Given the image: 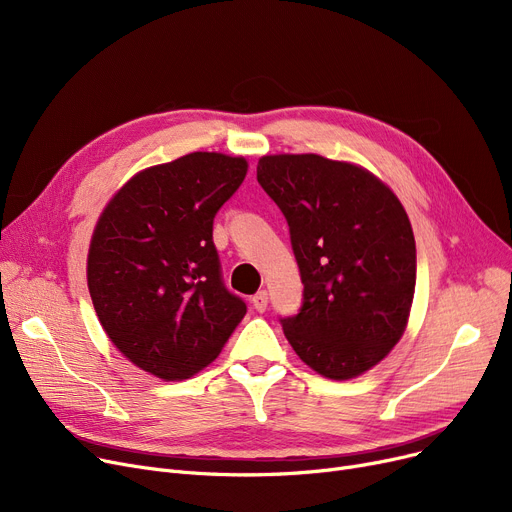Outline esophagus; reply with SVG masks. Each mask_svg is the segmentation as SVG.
<instances>
[{"label": "esophagus", "mask_w": 512, "mask_h": 512, "mask_svg": "<svg viewBox=\"0 0 512 512\" xmlns=\"http://www.w3.org/2000/svg\"><path fill=\"white\" fill-rule=\"evenodd\" d=\"M251 303H253V307L257 309V311H265V307H267V292L265 290H259L255 297L251 299Z\"/></svg>", "instance_id": "34e87169"}]
</instances>
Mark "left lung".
<instances>
[{"label":"left lung","mask_w":512,"mask_h":512,"mask_svg":"<svg viewBox=\"0 0 512 512\" xmlns=\"http://www.w3.org/2000/svg\"><path fill=\"white\" fill-rule=\"evenodd\" d=\"M257 180L284 213L305 284L284 336L319 375L353 380L407 330L417 280L409 215L378 176L317 153L263 155Z\"/></svg>","instance_id":"obj_1"}]
</instances>
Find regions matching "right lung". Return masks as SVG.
<instances>
[{"instance_id":"add662e5","label":"right lung","mask_w":512,"mask_h":512,"mask_svg":"<svg viewBox=\"0 0 512 512\" xmlns=\"http://www.w3.org/2000/svg\"><path fill=\"white\" fill-rule=\"evenodd\" d=\"M249 161L186 153L134 174L95 224L87 284L118 351L164 382L207 367L247 313L220 278L213 218L245 180Z\"/></svg>"}]
</instances>
